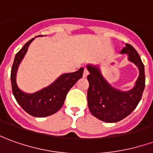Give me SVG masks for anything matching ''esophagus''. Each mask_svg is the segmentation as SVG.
<instances>
[{
    "label": "esophagus",
    "mask_w": 153,
    "mask_h": 153,
    "mask_svg": "<svg viewBox=\"0 0 153 153\" xmlns=\"http://www.w3.org/2000/svg\"><path fill=\"white\" fill-rule=\"evenodd\" d=\"M88 75V70H86V69H84L83 73V78H86Z\"/></svg>",
    "instance_id": "1"
}]
</instances>
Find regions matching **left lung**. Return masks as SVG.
Masks as SVG:
<instances>
[{
  "instance_id": "obj_1",
  "label": "left lung",
  "mask_w": 153,
  "mask_h": 153,
  "mask_svg": "<svg viewBox=\"0 0 153 153\" xmlns=\"http://www.w3.org/2000/svg\"><path fill=\"white\" fill-rule=\"evenodd\" d=\"M120 53L128 54V60L134 63L139 70L135 86L127 92H122L109 84L97 66L87 65L90 73L88 75V105L90 112L96 118L108 123L118 122L128 116L138 106L145 88L144 65L137 51L126 43Z\"/></svg>"
}]
</instances>
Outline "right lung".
<instances>
[{
	"label": "right lung",
	"instance_id": "add662e5",
	"mask_svg": "<svg viewBox=\"0 0 153 153\" xmlns=\"http://www.w3.org/2000/svg\"><path fill=\"white\" fill-rule=\"evenodd\" d=\"M33 39L26 42L15 55L10 74L12 92L17 102L26 112L35 117H46L53 115L62 107L69 90L83 76V68H80L76 72L64 74L53 83L37 93L22 92L16 83V73L19 64L28 51V46Z\"/></svg>",
	"mask_w": 153,
	"mask_h": 153
}]
</instances>
